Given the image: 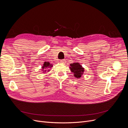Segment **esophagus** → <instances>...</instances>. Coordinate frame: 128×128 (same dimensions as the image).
<instances>
[{
    "mask_svg": "<svg viewBox=\"0 0 128 128\" xmlns=\"http://www.w3.org/2000/svg\"><path fill=\"white\" fill-rule=\"evenodd\" d=\"M65 59H63V60H60V63H65Z\"/></svg>",
    "mask_w": 128,
    "mask_h": 128,
    "instance_id": "34e87169",
    "label": "esophagus"
}]
</instances>
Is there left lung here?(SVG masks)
I'll list each match as a JSON object with an SVG mask.
<instances>
[{"instance_id": "obj_1", "label": "left lung", "mask_w": 128, "mask_h": 128, "mask_svg": "<svg viewBox=\"0 0 128 128\" xmlns=\"http://www.w3.org/2000/svg\"><path fill=\"white\" fill-rule=\"evenodd\" d=\"M70 70L74 74L75 77L79 78L82 77V75L84 74V68H82L81 65H80L78 63H74L70 64Z\"/></svg>"}]
</instances>
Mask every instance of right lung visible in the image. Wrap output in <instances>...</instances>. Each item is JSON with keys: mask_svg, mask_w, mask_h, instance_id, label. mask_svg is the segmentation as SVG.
Listing matches in <instances>:
<instances>
[{"mask_svg": "<svg viewBox=\"0 0 128 128\" xmlns=\"http://www.w3.org/2000/svg\"><path fill=\"white\" fill-rule=\"evenodd\" d=\"M51 67H52V65L50 64L49 62H44V65L42 67V71H46V69H48V68H51Z\"/></svg>", "mask_w": 128, "mask_h": 128, "instance_id": "obj_1", "label": "right lung"}]
</instances>
